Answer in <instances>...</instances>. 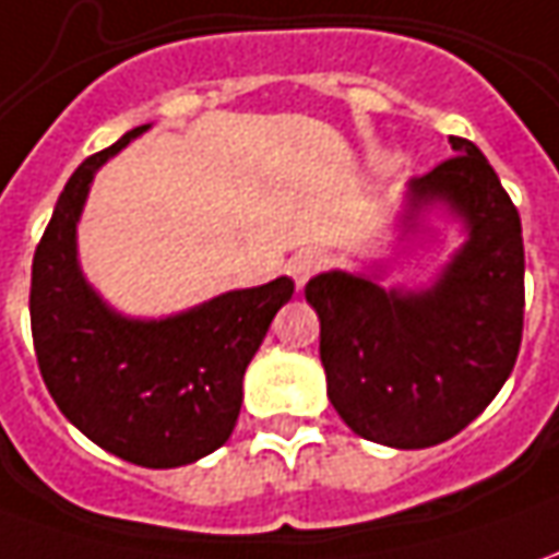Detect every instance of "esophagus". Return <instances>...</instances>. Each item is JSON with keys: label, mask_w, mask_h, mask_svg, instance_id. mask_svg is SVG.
<instances>
[{"label": "esophagus", "mask_w": 559, "mask_h": 559, "mask_svg": "<svg viewBox=\"0 0 559 559\" xmlns=\"http://www.w3.org/2000/svg\"><path fill=\"white\" fill-rule=\"evenodd\" d=\"M321 265H324V253H318V250H299V253H294L287 260V275L296 281V287H302Z\"/></svg>", "instance_id": "1"}]
</instances>
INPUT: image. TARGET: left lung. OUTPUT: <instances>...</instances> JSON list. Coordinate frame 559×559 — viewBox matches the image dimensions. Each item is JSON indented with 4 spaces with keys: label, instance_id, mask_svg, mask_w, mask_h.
Returning <instances> with one entry per match:
<instances>
[{
    "label": "left lung",
    "instance_id": "1",
    "mask_svg": "<svg viewBox=\"0 0 559 559\" xmlns=\"http://www.w3.org/2000/svg\"><path fill=\"white\" fill-rule=\"evenodd\" d=\"M453 158L416 177L407 229L443 201L468 238L425 290L324 272L306 284L321 318L330 404L360 438L423 450L474 423L514 370L523 336V235L487 155L450 136Z\"/></svg>",
    "mask_w": 559,
    "mask_h": 559
}]
</instances>
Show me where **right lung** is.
<instances>
[{
  "mask_svg": "<svg viewBox=\"0 0 559 559\" xmlns=\"http://www.w3.org/2000/svg\"><path fill=\"white\" fill-rule=\"evenodd\" d=\"M150 124L85 158L57 199L33 257L29 324L60 413L106 453L177 468L229 440L241 382L294 281L231 290L162 321H134L94 294L75 257V223L97 168Z\"/></svg>",
  "mask_w": 559,
  "mask_h": 559,
  "instance_id": "right-lung-1",
  "label": "right lung"
}]
</instances>
